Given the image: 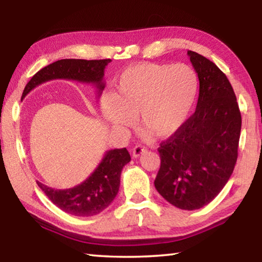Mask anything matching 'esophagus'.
<instances>
[{"instance_id":"esophagus-1","label":"esophagus","mask_w":262,"mask_h":262,"mask_svg":"<svg viewBox=\"0 0 262 262\" xmlns=\"http://www.w3.org/2000/svg\"><path fill=\"white\" fill-rule=\"evenodd\" d=\"M145 151H147V149H145L144 147H142V145H135V147L132 150L133 157H135V158L140 157L141 155H143Z\"/></svg>"}]
</instances>
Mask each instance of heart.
<instances>
[{"label": "heart", "instance_id": "heart-1", "mask_svg": "<svg viewBox=\"0 0 262 262\" xmlns=\"http://www.w3.org/2000/svg\"><path fill=\"white\" fill-rule=\"evenodd\" d=\"M113 95L101 99V114L114 129L140 125L156 137H168L187 121L198 96L199 77L187 64L143 62L123 70Z\"/></svg>", "mask_w": 262, "mask_h": 262}]
</instances>
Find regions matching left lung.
Wrapping results in <instances>:
<instances>
[{
	"mask_svg": "<svg viewBox=\"0 0 262 262\" xmlns=\"http://www.w3.org/2000/svg\"><path fill=\"white\" fill-rule=\"evenodd\" d=\"M187 54L200 82L195 112L158 148L157 192L184 210L205 207L231 177L238 157L242 115L228 77L207 57Z\"/></svg>",
	"mask_w": 262,
	"mask_h": 262,
	"instance_id": "1",
	"label": "left lung"
}]
</instances>
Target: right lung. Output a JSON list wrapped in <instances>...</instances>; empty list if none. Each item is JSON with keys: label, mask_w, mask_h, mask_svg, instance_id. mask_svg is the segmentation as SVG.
<instances>
[{"label": "right lung", "mask_w": 262, "mask_h": 262, "mask_svg": "<svg viewBox=\"0 0 262 262\" xmlns=\"http://www.w3.org/2000/svg\"><path fill=\"white\" fill-rule=\"evenodd\" d=\"M112 61L64 59L48 64L34 75L26 84L21 99L41 83L57 78L94 84L98 97L104 88V72ZM130 162V155L126 148L112 149L106 151L99 165L89 178L73 188L55 189L37 181L39 187L48 199L61 210L74 216H95L106 209L120 187V176L123 166Z\"/></svg>", "instance_id": "add662e5"}]
</instances>
